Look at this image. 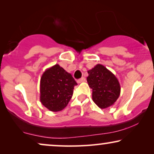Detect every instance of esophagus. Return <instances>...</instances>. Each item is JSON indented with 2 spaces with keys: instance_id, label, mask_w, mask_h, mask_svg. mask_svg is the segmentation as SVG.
<instances>
[{
  "instance_id": "34e87169",
  "label": "esophagus",
  "mask_w": 154,
  "mask_h": 154,
  "mask_svg": "<svg viewBox=\"0 0 154 154\" xmlns=\"http://www.w3.org/2000/svg\"><path fill=\"white\" fill-rule=\"evenodd\" d=\"M85 79L84 77H83V78H81V79L78 80L77 83H83V82H85Z\"/></svg>"
}]
</instances>
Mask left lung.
<instances>
[{
	"label": "left lung",
	"instance_id": "8db88e82",
	"mask_svg": "<svg viewBox=\"0 0 154 154\" xmlns=\"http://www.w3.org/2000/svg\"><path fill=\"white\" fill-rule=\"evenodd\" d=\"M87 81L92 90V100L100 109H106L116 102L121 93V85L113 73L102 64L88 71Z\"/></svg>",
	"mask_w": 154,
	"mask_h": 154
}]
</instances>
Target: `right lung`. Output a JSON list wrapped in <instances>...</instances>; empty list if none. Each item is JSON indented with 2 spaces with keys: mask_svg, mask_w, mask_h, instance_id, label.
I'll return each mask as SVG.
<instances>
[{
  "mask_svg": "<svg viewBox=\"0 0 154 154\" xmlns=\"http://www.w3.org/2000/svg\"><path fill=\"white\" fill-rule=\"evenodd\" d=\"M76 85L71 73L57 64L46 69L42 75L40 101L50 111H62L72 97L73 88Z\"/></svg>",
  "mask_w": 154,
  "mask_h": 154,
  "instance_id": "add662e5",
  "label": "right lung"
}]
</instances>
